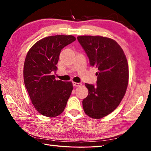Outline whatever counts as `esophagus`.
Masks as SVG:
<instances>
[{"mask_svg": "<svg viewBox=\"0 0 151 151\" xmlns=\"http://www.w3.org/2000/svg\"><path fill=\"white\" fill-rule=\"evenodd\" d=\"M73 86H79L82 85L81 83H76V82H73Z\"/></svg>", "mask_w": 151, "mask_h": 151, "instance_id": "esophagus-1", "label": "esophagus"}]
</instances>
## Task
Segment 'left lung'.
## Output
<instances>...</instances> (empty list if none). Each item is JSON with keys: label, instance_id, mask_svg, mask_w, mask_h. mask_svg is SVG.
<instances>
[{"label": "left lung", "instance_id": "1", "mask_svg": "<svg viewBox=\"0 0 151 151\" xmlns=\"http://www.w3.org/2000/svg\"><path fill=\"white\" fill-rule=\"evenodd\" d=\"M77 39L87 55L90 65L98 68L96 86L85 84L88 94L83 99L85 114L99 119L119 105L129 83V65L118 43L101 36H79Z\"/></svg>", "mask_w": 151, "mask_h": 151}]
</instances>
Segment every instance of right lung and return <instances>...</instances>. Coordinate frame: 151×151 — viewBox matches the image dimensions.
Instances as JSON below:
<instances>
[{"mask_svg":"<svg viewBox=\"0 0 151 151\" xmlns=\"http://www.w3.org/2000/svg\"><path fill=\"white\" fill-rule=\"evenodd\" d=\"M76 40L72 35L50 36L37 41L27 52L24 82L33 106L43 116L55 117L65 110L73 89L72 82L56 80L52 72L61 50Z\"/></svg>","mask_w":151,"mask_h":151,"instance_id":"add662e5","label":"right lung"}]
</instances>
